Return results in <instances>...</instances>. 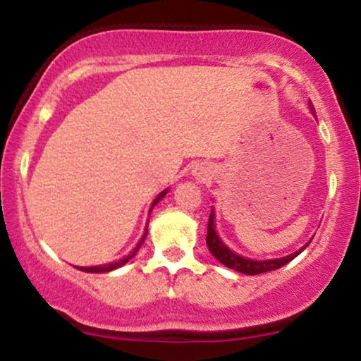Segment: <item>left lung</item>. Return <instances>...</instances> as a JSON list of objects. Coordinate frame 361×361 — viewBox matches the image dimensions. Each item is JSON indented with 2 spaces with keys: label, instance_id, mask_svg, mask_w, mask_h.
<instances>
[{
  "label": "left lung",
  "instance_id": "obj_1",
  "mask_svg": "<svg viewBox=\"0 0 361 361\" xmlns=\"http://www.w3.org/2000/svg\"><path fill=\"white\" fill-rule=\"evenodd\" d=\"M309 106H310V111L314 114L312 103H310ZM314 117H316V114H314ZM207 246H209L210 252H212L215 258L221 261L222 264H226L227 268H233V270L239 271V273H244V275H259V273L279 270V268L283 267V264H287L288 261H292L295 256H299L305 247L304 246L300 251H295L293 255H288V256H285V258H280V259H267V261L246 259V258H243V256L235 255L234 251H231L229 247H227L226 244L219 239V235H217V233H215V227H214V212L210 214L209 227H207Z\"/></svg>",
  "mask_w": 361,
  "mask_h": 361
}]
</instances>
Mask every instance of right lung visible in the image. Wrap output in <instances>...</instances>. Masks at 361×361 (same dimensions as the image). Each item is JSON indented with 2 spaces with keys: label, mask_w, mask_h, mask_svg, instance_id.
Returning a JSON list of instances; mask_svg holds the SVG:
<instances>
[{
  "label": "right lung",
  "mask_w": 361,
  "mask_h": 361,
  "mask_svg": "<svg viewBox=\"0 0 361 361\" xmlns=\"http://www.w3.org/2000/svg\"><path fill=\"white\" fill-rule=\"evenodd\" d=\"M164 195H166V190H164V192H161L159 195H157V198L154 202H152V207H154L157 202L161 200V198L164 197ZM152 207H151V210H152ZM146 235H147V229H146V233H144V235L142 238H140V241H139V244L137 246L134 247V250L130 251V255H127L126 258H122V259H118V261H115V263H109V264H100V267H81V268H78V270H82V271H88V273H106V271H111V270H115V268H120L122 267V264H126L128 259H132L135 256V252L139 251V247L142 246V243H144V239H146Z\"/></svg>",
  "instance_id": "obj_1"
}]
</instances>
